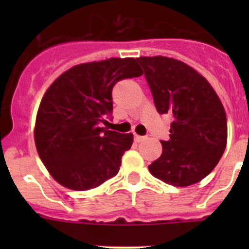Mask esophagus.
Wrapping results in <instances>:
<instances>
[{
  "label": "esophagus",
  "mask_w": 249,
  "mask_h": 249,
  "mask_svg": "<svg viewBox=\"0 0 249 249\" xmlns=\"http://www.w3.org/2000/svg\"><path fill=\"white\" fill-rule=\"evenodd\" d=\"M134 140H135V142H141V141L144 140V137H143V136H140V135H136V134H135Z\"/></svg>",
  "instance_id": "1"
}]
</instances>
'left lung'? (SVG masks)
Wrapping results in <instances>:
<instances>
[{
    "mask_svg": "<svg viewBox=\"0 0 249 249\" xmlns=\"http://www.w3.org/2000/svg\"><path fill=\"white\" fill-rule=\"evenodd\" d=\"M157 110L172 118L170 140L148 166L173 187L195 184L217 166L227 147V114L212 85L193 67L167 56L137 59Z\"/></svg>",
    "mask_w": 249,
    "mask_h": 249,
    "instance_id": "8db88e82",
    "label": "left lung"
}]
</instances>
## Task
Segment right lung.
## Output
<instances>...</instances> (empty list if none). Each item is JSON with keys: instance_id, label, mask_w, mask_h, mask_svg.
I'll use <instances>...</instances> for the list:
<instances>
[{"instance_id": "add662e5", "label": "right lung", "mask_w": 249, "mask_h": 249, "mask_svg": "<svg viewBox=\"0 0 249 249\" xmlns=\"http://www.w3.org/2000/svg\"><path fill=\"white\" fill-rule=\"evenodd\" d=\"M143 74L134 57L76 65L60 74L42 97L35 143L48 172L72 190H89L114 177L132 134L100 126L113 110L112 89Z\"/></svg>"}]
</instances>
